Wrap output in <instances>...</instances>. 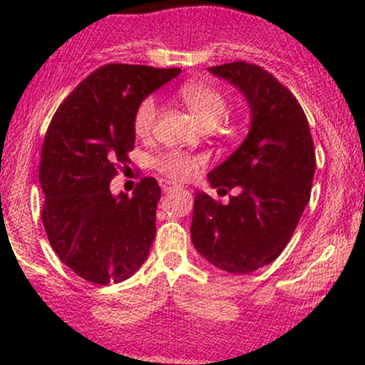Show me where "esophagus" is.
Wrapping results in <instances>:
<instances>
[{"instance_id": "1", "label": "esophagus", "mask_w": 365, "mask_h": 365, "mask_svg": "<svg viewBox=\"0 0 365 365\" xmlns=\"http://www.w3.org/2000/svg\"><path fill=\"white\" fill-rule=\"evenodd\" d=\"M161 188H163V192H173V190H178V185H173V183H161Z\"/></svg>"}]
</instances>
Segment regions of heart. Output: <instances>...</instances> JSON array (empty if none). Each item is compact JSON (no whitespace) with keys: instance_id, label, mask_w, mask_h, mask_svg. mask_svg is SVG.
<instances>
[{"instance_id":"1","label":"heart","mask_w":365,"mask_h":365,"mask_svg":"<svg viewBox=\"0 0 365 365\" xmlns=\"http://www.w3.org/2000/svg\"><path fill=\"white\" fill-rule=\"evenodd\" d=\"M180 99L185 104L187 110L197 120L202 128H215L225 118L228 111V99L225 92L212 86L204 83H187L180 89ZM158 118V104L153 98L144 99L137 106L133 116V130L139 137H149ZM202 158L190 156L182 153H168L158 158L156 166L163 175L171 180H187L199 171L202 166Z\"/></svg>"}]
</instances>
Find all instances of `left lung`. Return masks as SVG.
<instances>
[{
	"mask_svg": "<svg viewBox=\"0 0 365 365\" xmlns=\"http://www.w3.org/2000/svg\"><path fill=\"white\" fill-rule=\"evenodd\" d=\"M209 72L244 94L250 128L235 153L207 175L212 188L226 194L237 187L238 195L221 204L197 192L190 237L217 269L249 274L273 262L290 242L311 199L316 153L302 106L278 78L245 61Z\"/></svg>",
	"mask_w": 365,
	"mask_h": 365,
	"instance_id": "left-lung-1",
	"label": "left lung"
}]
</instances>
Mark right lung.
<instances>
[{
	"instance_id": "obj_1",
	"label": "right lung",
	"mask_w": 365,
	"mask_h": 365,
	"mask_svg": "<svg viewBox=\"0 0 365 365\" xmlns=\"http://www.w3.org/2000/svg\"><path fill=\"white\" fill-rule=\"evenodd\" d=\"M180 72L104 65L75 87L49 123L39 165L41 220L58 257L87 282L120 283L148 259L161 188L145 177L132 197L113 195L110 182L135 144L137 106Z\"/></svg>"
}]
</instances>
